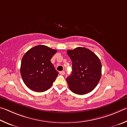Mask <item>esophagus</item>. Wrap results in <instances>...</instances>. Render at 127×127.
Instances as JSON below:
<instances>
[{
  "label": "esophagus",
  "mask_w": 127,
  "mask_h": 127,
  "mask_svg": "<svg viewBox=\"0 0 127 127\" xmlns=\"http://www.w3.org/2000/svg\"><path fill=\"white\" fill-rule=\"evenodd\" d=\"M65 74V72L64 71H60V74L61 75H64Z\"/></svg>",
  "instance_id": "esophagus-1"
}]
</instances>
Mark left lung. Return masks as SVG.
Segmentation results:
<instances>
[{
	"mask_svg": "<svg viewBox=\"0 0 127 127\" xmlns=\"http://www.w3.org/2000/svg\"><path fill=\"white\" fill-rule=\"evenodd\" d=\"M72 71L66 78L70 89L76 94L84 95L93 91L101 76V63L98 57L89 49L79 47L68 50Z\"/></svg>",
	"mask_w": 127,
	"mask_h": 127,
	"instance_id": "1",
	"label": "left lung"
}]
</instances>
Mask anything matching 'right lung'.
<instances>
[{
  "mask_svg": "<svg viewBox=\"0 0 127 127\" xmlns=\"http://www.w3.org/2000/svg\"><path fill=\"white\" fill-rule=\"evenodd\" d=\"M57 52L44 45L31 48L22 58L21 74L24 84L36 92H43L51 88L59 72L51 59Z\"/></svg>",
  "mask_w": 127,
  "mask_h": 127,
  "instance_id": "add662e5",
  "label": "right lung"
}]
</instances>
